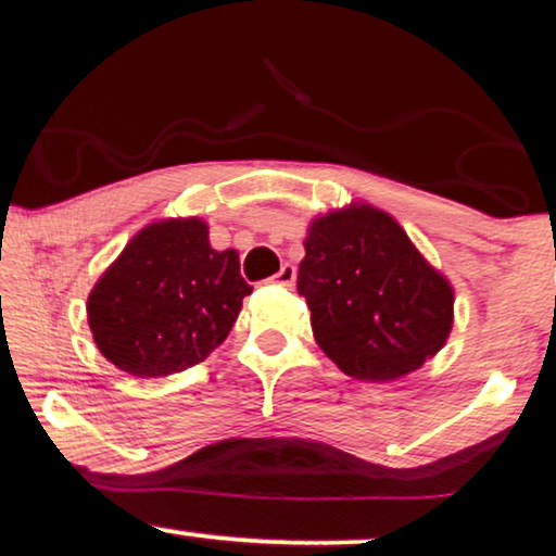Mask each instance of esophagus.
Wrapping results in <instances>:
<instances>
[{
	"label": "esophagus",
	"instance_id": "1",
	"mask_svg": "<svg viewBox=\"0 0 556 556\" xmlns=\"http://www.w3.org/2000/svg\"><path fill=\"white\" fill-rule=\"evenodd\" d=\"M294 277H296V269L292 267V264H281V269L275 275V281L281 287H292Z\"/></svg>",
	"mask_w": 556,
	"mask_h": 556
}]
</instances>
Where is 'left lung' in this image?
Masks as SVG:
<instances>
[{"label":"left lung","mask_w":556,"mask_h":556,"mask_svg":"<svg viewBox=\"0 0 556 556\" xmlns=\"http://www.w3.org/2000/svg\"><path fill=\"white\" fill-rule=\"evenodd\" d=\"M323 353L355 380L418 370L445 345L453 289L372 206L315 218L296 271Z\"/></svg>","instance_id":"obj_1"}]
</instances>
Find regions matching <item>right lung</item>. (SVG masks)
I'll return each mask as SVG.
<instances>
[{
    "mask_svg": "<svg viewBox=\"0 0 556 556\" xmlns=\"http://www.w3.org/2000/svg\"><path fill=\"white\" fill-rule=\"evenodd\" d=\"M247 294L233 249H211L199 218H168L146 226L92 287L88 323L115 367L166 378L222 345Z\"/></svg>",
    "mask_w": 556,
    "mask_h": 556,
    "instance_id": "obj_1",
    "label": "right lung"
}]
</instances>
